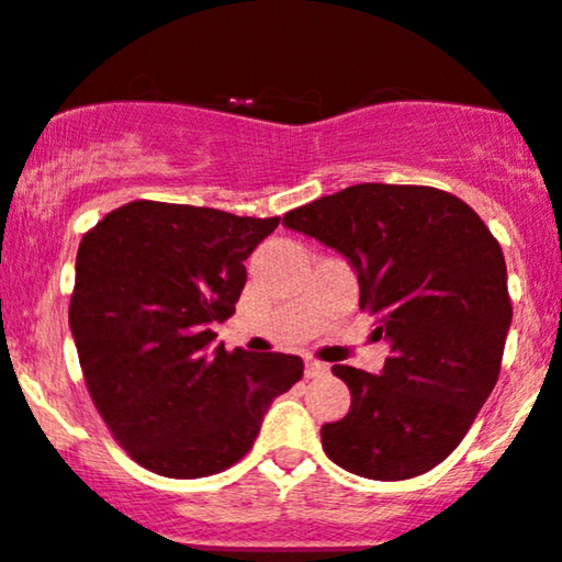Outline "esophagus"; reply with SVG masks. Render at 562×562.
<instances>
[{
  "label": "esophagus",
  "instance_id": "obj_1",
  "mask_svg": "<svg viewBox=\"0 0 562 562\" xmlns=\"http://www.w3.org/2000/svg\"><path fill=\"white\" fill-rule=\"evenodd\" d=\"M330 368L319 360H306V379H319V375L328 373Z\"/></svg>",
  "mask_w": 562,
  "mask_h": 562
}]
</instances>
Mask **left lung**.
Returning a JSON list of instances; mask_svg holds the SVG:
<instances>
[{"instance_id": "1", "label": "left lung", "mask_w": 562, "mask_h": 562, "mask_svg": "<svg viewBox=\"0 0 562 562\" xmlns=\"http://www.w3.org/2000/svg\"><path fill=\"white\" fill-rule=\"evenodd\" d=\"M282 224L349 258L360 310L390 338L381 375L333 366L351 392L323 448L368 480H411L456 451L502 371L512 323L498 239L456 194L357 183L285 213Z\"/></svg>"}]
</instances>
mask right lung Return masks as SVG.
Wrapping results in <instances>:
<instances>
[{
    "label": "right lung",
    "instance_id": "obj_1",
    "mask_svg": "<svg viewBox=\"0 0 562 562\" xmlns=\"http://www.w3.org/2000/svg\"><path fill=\"white\" fill-rule=\"evenodd\" d=\"M280 218L135 200L103 215L77 250L69 325L85 384L133 461L162 477L229 470L271 400L304 375L295 355L213 349L234 314L245 258Z\"/></svg>",
    "mask_w": 562,
    "mask_h": 562
}]
</instances>
